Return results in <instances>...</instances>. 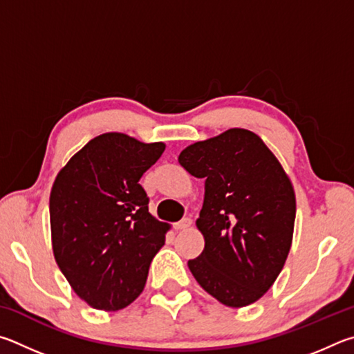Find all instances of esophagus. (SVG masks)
<instances>
[{
	"instance_id": "34e87169",
	"label": "esophagus",
	"mask_w": 354,
	"mask_h": 354,
	"mask_svg": "<svg viewBox=\"0 0 354 354\" xmlns=\"http://www.w3.org/2000/svg\"><path fill=\"white\" fill-rule=\"evenodd\" d=\"M191 224H193V221H191L189 218H183L182 221H178L177 224L174 225V228H176V230H185V228L191 227Z\"/></svg>"
}]
</instances>
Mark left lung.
Listing matches in <instances>:
<instances>
[{
	"instance_id": "obj_1",
	"label": "left lung",
	"mask_w": 354,
	"mask_h": 354,
	"mask_svg": "<svg viewBox=\"0 0 354 354\" xmlns=\"http://www.w3.org/2000/svg\"><path fill=\"white\" fill-rule=\"evenodd\" d=\"M191 176L205 178L196 225L205 238L188 268L197 283L230 308L252 305L280 275L292 244V183L257 133L230 129L178 155Z\"/></svg>"
}]
</instances>
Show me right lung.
Wrapping results in <instances>:
<instances>
[{
	"mask_svg": "<svg viewBox=\"0 0 354 354\" xmlns=\"http://www.w3.org/2000/svg\"><path fill=\"white\" fill-rule=\"evenodd\" d=\"M163 151V142L102 133L55 177L49 197L54 258L91 308L118 311L145 289L169 225L149 213L138 182Z\"/></svg>",
	"mask_w": 354,
	"mask_h": 354,
	"instance_id": "right-lung-1",
	"label": "right lung"
}]
</instances>
